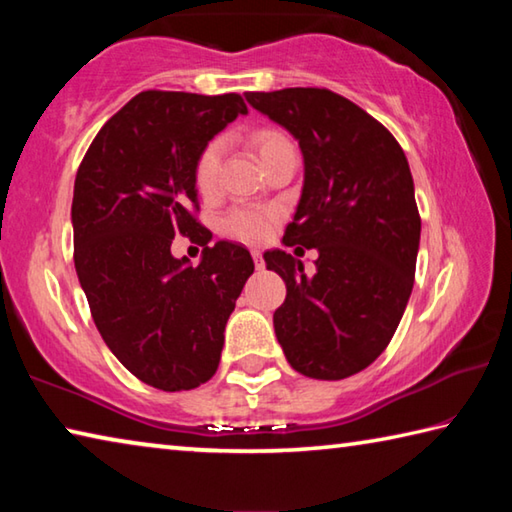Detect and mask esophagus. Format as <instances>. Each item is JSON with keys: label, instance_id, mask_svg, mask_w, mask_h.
I'll return each mask as SVG.
<instances>
[{"label": "esophagus", "instance_id": "1", "mask_svg": "<svg viewBox=\"0 0 512 512\" xmlns=\"http://www.w3.org/2000/svg\"><path fill=\"white\" fill-rule=\"evenodd\" d=\"M250 255H253V259H255V266H257V268H264V257H262V250H253V253H250Z\"/></svg>", "mask_w": 512, "mask_h": 512}]
</instances>
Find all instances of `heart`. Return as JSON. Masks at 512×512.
<instances>
[{"mask_svg": "<svg viewBox=\"0 0 512 512\" xmlns=\"http://www.w3.org/2000/svg\"><path fill=\"white\" fill-rule=\"evenodd\" d=\"M253 144L257 146L259 158L266 160L273 151L291 142L282 133L271 131V128H262V131H257L253 135ZM221 155V140H212L210 144H205V149L201 153H198L194 164V183L203 196H212L216 192V187H219ZM277 219H280V214H277L275 207L239 203L223 214L219 228L225 237L244 241V244H259V241H264L275 230Z\"/></svg>", "mask_w": 512, "mask_h": 512, "instance_id": "heart-1", "label": "heart"}]
</instances>
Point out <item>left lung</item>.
<instances>
[{"instance_id": "1", "label": "left lung", "mask_w": 512, "mask_h": 512, "mask_svg": "<svg viewBox=\"0 0 512 512\" xmlns=\"http://www.w3.org/2000/svg\"><path fill=\"white\" fill-rule=\"evenodd\" d=\"M246 99L300 144L305 185L282 241L318 250L314 277L284 250L264 255L287 284L273 314L277 341L300 375H357L391 343L413 289L420 212L409 162L384 124L332 90Z\"/></svg>"}]
</instances>
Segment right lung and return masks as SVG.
I'll return each instance as SVG.
<instances>
[{"instance_id": "1", "label": "right lung", "mask_w": 512, "mask_h": 512, "mask_svg": "<svg viewBox=\"0 0 512 512\" xmlns=\"http://www.w3.org/2000/svg\"><path fill=\"white\" fill-rule=\"evenodd\" d=\"M248 108L239 94L146 90L115 112L76 171L74 266L101 339L128 372L160 391L214 377L225 323L255 271L232 241L210 246L198 221V153ZM204 246L189 267L173 236Z\"/></svg>"}]
</instances>
